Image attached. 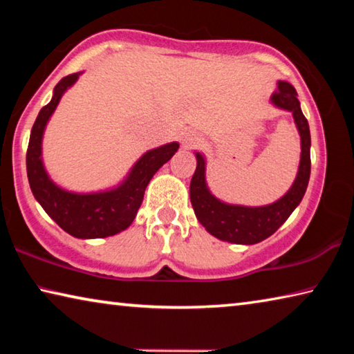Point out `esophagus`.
<instances>
[{
	"instance_id": "esophagus-1",
	"label": "esophagus",
	"mask_w": 354,
	"mask_h": 354,
	"mask_svg": "<svg viewBox=\"0 0 354 354\" xmlns=\"http://www.w3.org/2000/svg\"><path fill=\"white\" fill-rule=\"evenodd\" d=\"M200 142H201V137L196 133H194V131H187V133L183 136V145L187 149L198 147Z\"/></svg>"
}]
</instances>
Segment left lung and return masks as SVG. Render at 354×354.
<instances>
[{"label":"left lung","mask_w":354,"mask_h":354,"mask_svg":"<svg viewBox=\"0 0 354 354\" xmlns=\"http://www.w3.org/2000/svg\"><path fill=\"white\" fill-rule=\"evenodd\" d=\"M297 97V91L292 84L278 81V92H274L270 98L274 107L292 112L301 142L295 181L274 203L266 206H242L218 200L207 187L205 154L195 151L196 170L190 181V203L196 218L206 227L209 234L230 243H259L263 239L270 237L303 200L310 175V133L309 123L303 115Z\"/></svg>","instance_id":"8db88e82"}]
</instances>
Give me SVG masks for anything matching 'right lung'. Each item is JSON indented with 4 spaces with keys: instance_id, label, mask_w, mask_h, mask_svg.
Masks as SVG:
<instances>
[{
    "instance_id": "1",
    "label": "right lung",
    "mask_w": 354,
    "mask_h": 354,
    "mask_svg": "<svg viewBox=\"0 0 354 354\" xmlns=\"http://www.w3.org/2000/svg\"><path fill=\"white\" fill-rule=\"evenodd\" d=\"M81 75L82 71L62 77L53 91L50 103L39 112L29 137L26 171L34 198L65 232L77 239H103L118 234L133 223L148 183L151 181L154 173L173 158L179 143L170 142L148 149L131 167L127 178L111 189L80 194L57 185L45 169L41 158V140L46 124L62 95Z\"/></svg>"
}]
</instances>
